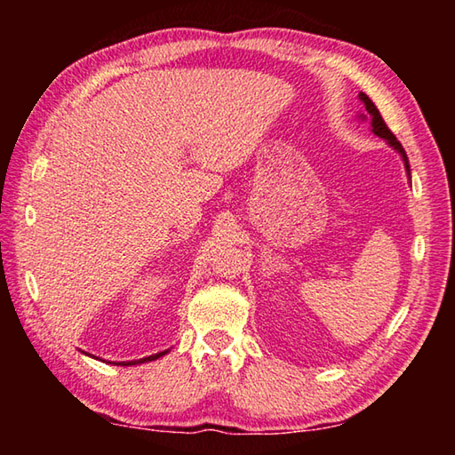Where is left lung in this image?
I'll return each instance as SVG.
<instances>
[{"mask_svg": "<svg viewBox=\"0 0 455 455\" xmlns=\"http://www.w3.org/2000/svg\"><path fill=\"white\" fill-rule=\"evenodd\" d=\"M359 100H361V102H363L365 110H367V114H369V118H371V130H373V134L383 138V140H387L389 146H394V148H395L399 154H402V158H403V163H405V171H407V174H410V163H407V154H405V150H403V146L399 144L395 134L391 132V130L387 128V124H385V120L381 118V114H379V110H377V106L371 102V100H369L367 94H363V92H361V94H359ZM361 118H365L363 114H361Z\"/></svg>", "mask_w": 455, "mask_h": 455, "instance_id": "1", "label": "left lung"}]
</instances>
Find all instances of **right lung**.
I'll return each instance as SVG.
<instances>
[{
  "label": "right lung",
  "mask_w": 455,
  "mask_h": 455,
  "mask_svg": "<svg viewBox=\"0 0 455 455\" xmlns=\"http://www.w3.org/2000/svg\"><path fill=\"white\" fill-rule=\"evenodd\" d=\"M168 351H160V353H156V355H150V357H144V359H138V361H122V363H118V365H136V363H146V361H154V359H158V357H163V355H166Z\"/></svg>",
  "instance_id": "1"
}]
</instances>
